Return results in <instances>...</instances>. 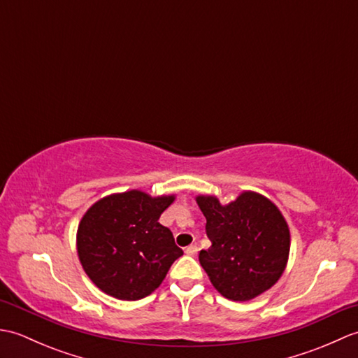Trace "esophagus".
<instances>
[{
  "label": "esophagus",
  "mask_w": 358,
  "mask_h": 358,
  "mask_svg": "<svg viewBox=\"0 0 358 358\" xmlns=\"http://www.w3.org/2000/svg\"><path fill=\"white\" fill-rule=\"evenodd\" d=\"M185 252H186L187 255H195L196 252H199V248H196V245H191V246H187V248L185 249Z\"/></svg>",
  "instance_id": "esophagus-1"
}]
</instances>
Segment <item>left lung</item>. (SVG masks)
<instances>
[{
  "mask_svg": "<svg viewBox=\"0 0 358 358\" xmlns=\"http://www.w3.org/2000/svg\"><path fill=\"white\" fill-rule=\"evenodd\" d=\"M212 241L200 250V264L223 296L248 301L268 291L285 272L291 234L280 209L264 195L241 192L222 204L217 196H196Z\"/></svg>",
  "mask_w": 358,
  "mask_h": 358,
  "instance_id": "obj_1",
  "label": "left lung"
}]
</instances>
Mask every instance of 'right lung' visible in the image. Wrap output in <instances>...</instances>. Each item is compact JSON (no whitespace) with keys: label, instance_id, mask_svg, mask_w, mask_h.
I'll list each match as a JSON object with an SVG mask.
<instances>
[{"label":"right lung","instance_id":"add662e5","mask_svg":"<svg viewBox=\"0 0 358 358\" xmlns=\"http://www.w3.org/2000/svg\"><path fill=\"white\" fill-rule=\"evenodd\" d=\"M175 195L150 196L132 191L98 200L83 215L77 252L96 287L118 300H140L163 283L183 255L172 232L158 223Z\"/></svg>","mask_w":358,"mask_h":358}]
</instances>
